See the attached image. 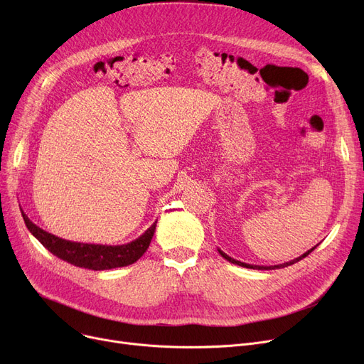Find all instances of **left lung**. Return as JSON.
<instances>
[{
    "label": "left lung",
    "mask_w": 364,
    "mask_h": 364,
    "mask_svg": "<svg viewBox=\"0 0 364 364\" xmlns=\"http://www.w3.org/2000/svg\"><path fill=\"white\" fill-rule=\"evenodd\" d=\"M316 246H317V245H316ZM316 246H314V247H316ZM314 247H311L310 251H307V252L302 254L301 257H298V258H295V259H292V261L283 262V264H277V265H254V264H246V262H242V261H237V259H235V258H232V257H228V255L224 254L221 250H218V252H220V255H221L223 258H225L227 261H230V262H233V264H236V265H240V267H245V269H254V270H276V269H284V267L292 265V264L301 261L302 258H305L309 254H311V252L314 251Z\"/></svg>",
    "instance_id": "left-lung-1"
}]
</instances>
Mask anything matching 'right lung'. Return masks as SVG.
<instances>
[{
	"instance_id": "right-lung-1",
	"label": "right lung",
	"mask_w": 364,
	"mask_h": 364,
	"mask_svg": "<svg viewBox=\"0 0 364 364\" xmlns=\"http://www.w3.org/2000/svg\"><path fill=\"white\" fill-rule=\"evenodd\" d=\"M28 230L43 243L44 247L55 255L72 265L82 267L88 270H110L118 269V267H125L132 262H136L146 251L151 242L153 233H155L156 223H153L147 230L137 237L125 245H95V243H81V242H70L62 237H57L43 228L33 224L25 213H22Z\"/></svg>"
}]
</instances>
